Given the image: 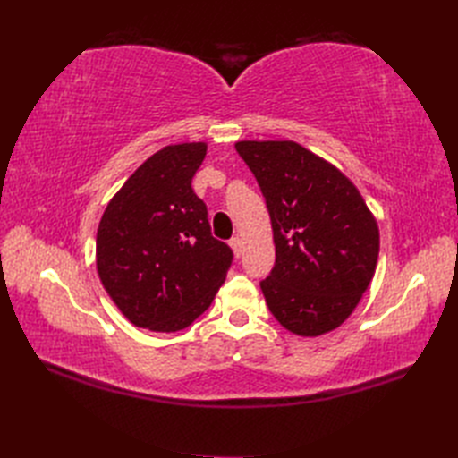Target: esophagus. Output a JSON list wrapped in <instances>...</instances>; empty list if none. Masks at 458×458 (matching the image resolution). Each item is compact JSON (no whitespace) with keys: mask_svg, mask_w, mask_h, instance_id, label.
Returning <instances> with one entry per match:
<instances>
[{"mask_svg":"<svg viewBox=\"0 0 458 458\" xmlns=\"http://www.w3.org/2000/svg\"><path fill=\"white\" fill-rule=\"evenodd\" d=\"M229 246L233 248V252H234V256H241V250H242V241H241V237L239 234H234V237H231V241H229Z\"/></svg>","mask_w":458,"mask_h":458,"instance_id":"esophagus-1","label":"esophagus"}]
</instances>
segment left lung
<instances>
[{
	"mask_svg": "<svg viewBox=\"0 0 458 458\" xmlns=\"http://www.w3.org/2000/svg\"><path fill=\"white\" fill-rule=\"evenodd\" d=\"M239 157L266 199L275 266L259 283L286 330L318 336L340 327L377 269L378 225L355 185L294 141H241Z\"/></svg>",
	"mask_w": 458,
	"mask_h": 458,
	"instance_id": "left-lung-1",
	"label": "left lung"
}]
</instances>
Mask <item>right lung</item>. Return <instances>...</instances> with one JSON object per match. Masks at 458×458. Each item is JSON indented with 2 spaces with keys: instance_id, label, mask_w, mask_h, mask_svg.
<instances>
[{
  "instance_id": "right-lung-1",
  "label": "right lung",
  "mask_w": 458,
  "mask_h": 458,
  "mask_svg": "<svg viewBox=\"0 0 458 458\" xmlns=\"http://www.w3.org/2000/svg\"><path fill=\"white\" fill-rule=\"evenodd\" d=\"M204 143L170 145L133 172L97 229V271L135 327L175 332L210 306L233 263L191 187Z\"/></svg>"
}]
</instances>
